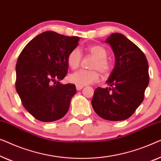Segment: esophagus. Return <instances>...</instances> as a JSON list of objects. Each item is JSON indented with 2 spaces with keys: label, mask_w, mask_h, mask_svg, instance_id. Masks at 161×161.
I'll use <instances>...</instances> for the list:
<instances>
[{
  "label": "esophagus",
  "mask_w": 161,
  "mask_h": 161,
  "mask_svg": "<svg viewBox=\"0 0 161 161\" xmlns=\"http://www.w3.org/2000/svg\"><path fill=\"white\" fill-rule=\"evenodd\" d=\"M76 88L77 90H81L83 88V86H80V85H76Z\"/></svg>",
  "instance_id": "1"
}]
</instances>
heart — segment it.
<instances>
[{
    "mask_svg": "<svg viewBox=\"0 0 161 161\" xmlns=\"http://www.w3.org/2000/svg\"><path fill=\"white\" fill-rule=\"evenodd\" d=\"M87 50L92 56L96 58V60L92 63L91 68L94 70L81 69L74 72L69 76L71 82L76 84V85L84 86L97 82L99 80L98 71L95 70L97 69L103 75L109 73L111 70V63L106 57L107 51L103 46L93 45L87 48ZM82 55L80 49L76 47L70 52L67 57V63L71 69L75 70L80 66Z\"/></svg>",
    "mask_w": 161,
    "mask_h": 161,
    "instance_id": "obj_1",
    "label": "heart"
}]
</instances>
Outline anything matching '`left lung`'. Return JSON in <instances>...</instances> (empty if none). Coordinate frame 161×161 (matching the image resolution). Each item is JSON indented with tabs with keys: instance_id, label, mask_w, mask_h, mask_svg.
I'll use <instances>...</instances> for the list:
<instances>
[{
	"instance_id": "left-lung-1",
	"label": "left lung",
	"mask_w": 161,
	"mask_h": 161,
	"mask_svg": "<svg viewBox=\"0 0 161 161\" xmlns=\"http://www.w3.org/2000/svg\"><path fill=\"white\" fill-rule=\"evenodd\" d=\"M106 42L114 52L115 65L106 81L108 87L95 90L92 106L101 118L124 120L144 100L149 81L148 62L143 52L121 33H112Z\"/></svg>"
}]
</instances>
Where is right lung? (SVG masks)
I'll list each match as a JSON object with an SVG mask.
<instances>
[{"instance_id": "right-lung-1", "label": "right lung", "mask_w": 161, "mask_h": 161, "mask_svg": "<svg viewBox=\"0 0 161 161\" xmlns=\"http://www.w3.org/2000/svg\"><path fill=\"white\" fill-rule=\"evenodd\" d=\"M79 41L77 36L47 31L33 38L18 57L16 90L25 108L38 120H58L69 110L76 87L60 81L68 73V55Z\"/></svg>"}]
</instances>
